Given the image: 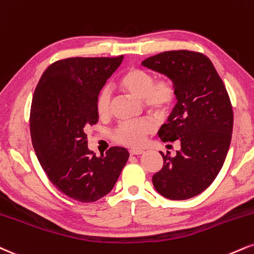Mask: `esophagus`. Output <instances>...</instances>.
<instances>
[{"label": "esophagus", "mask_w": 254, "mask_h": 254, "mask_svg": "<svg viewBox=\"0 0 254 254\" xmlns=\"http://www.w3.org/2000/svg\"><path fill=\"white\" fill-rule=\"evenodd\" d=\"M143 150H130V155L132 156V155H142L143 154Z\"/></svg>", "instance_id": "34e87169"}]
</instances>
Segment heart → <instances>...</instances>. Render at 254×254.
<instances>
[{
	"label": "heart",
	"mask_w": 254,
	"mask_h": 254,
	"mask_svg": "<svg viewBox=\"0 0 254 254\" xmlns=\"http://www.w3.org/2000/svg\"><path fill=\"white\" fill-rule=\"evenodd\" d=\"M117 86L129 96L142 99L143 105L152 115L163 117L173 108L176 100V86L172 78L155 79L154 73L139 67H130L118 79ZM112 93L104 87L96 98V112L100 119H108L111 115ZM155 131L151 121L121 124L115 130L112 138L118 144L127 148H139L146 137Z\"/></svg>",
	"instance_id": "heart-1"
}]
</instances>
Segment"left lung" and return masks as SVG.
Listing matches in <instances>:
<instances>
[{
    "label": "left lung",
    "instance_id": "obj_1",
    "mask_svg": "<svg viewBox=\"0 0 254 254\" xmlns=\"http://www.w3.org/2000/svg\"><path fill=\"white\" fill-rule=\"evenodd\" d=\"M142 65L172 78L177 103L158 137L181 143L176 156L164 155L163 167L152 176L162 196L187 200L202 193L221 170L230 149L233 110L224 82L202 53L169 51L146 58Z\"/></svg>",
    "mask_w": 254,
    "mask_h": 254
}]
</instances>
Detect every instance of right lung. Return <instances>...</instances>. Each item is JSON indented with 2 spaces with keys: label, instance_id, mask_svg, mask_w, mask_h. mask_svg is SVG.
<instances>
[{
  "label": "right lung",
  "instance_id": "1",
  "mask_svg": "<svg viewBox=\"0 0 254 254\" xmlns=\"http://www.w3.org/2000/svg\"><path fill=\"white\" fill-rule=\"evenodd\" d=\"M122 61L123 56L56 61L33 96L30 136L40 164L54 187L80 202L109 194L129 158L122 146L97 157L86 135L87 127L98 122L97 94Z\"/></svg>",
  "mask_w": 254,
  "mask_h": 254
}]
</instances>
